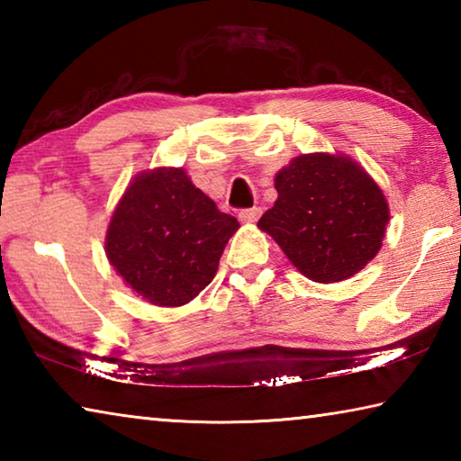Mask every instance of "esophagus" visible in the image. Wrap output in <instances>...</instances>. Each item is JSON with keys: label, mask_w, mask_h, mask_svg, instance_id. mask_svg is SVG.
Masks as SVG:
<instances>
[{"label": "esophagus", "mask_w": 461, "mask_h": 461, "mask_svg": "<svg viewBox=\"0 0 461 461\" xmlns=\"http://www.w3.org/2000/svg\"><path fill=\"white\" fill-rule=\"evenodd\" d=\"M260 213H262L260 207L244 209V212H240V220L244 221V223H256V221L260 220Z\"/></svg>", "instance_id": "obj_1"}]
</instances>
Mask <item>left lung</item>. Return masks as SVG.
<instances>
[{
  "mask_svg": "<svg viewBox=\"0 0 461 461\" xmlns=\"http://www.w3.org/2000/svg\"><path fill=\"white\" fill-rule=\"evenodd\" d=\"M278 197L258 228L313 283H339L382 248L390 209L378 183L346 154L311 152L275 176Z\"/></svg>",
  "mask_w": 461,
  "mask_h": 461,
  "instance_id": "1",
  "label": "left lung"
}]
</instances>
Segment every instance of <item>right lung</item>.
<instances>
[{"label": "right lung", "instance_id": "obj_1", "mask_svg": "<svg viewBox=\"0 0 461 461\" xmlns=\"http://www.w3.org/2000/svg\"><path fill=\"white\" fill-rule=\"evenodd\" d=\"M236 217L193 185L185 168L131 178L105 233V256L131 291L156 307H181L212 283Z\"/></svg>", "mask_w": 461, "mask_h": 461}]
</instances>
